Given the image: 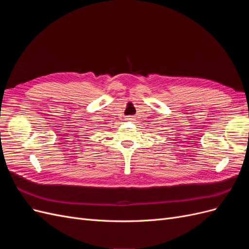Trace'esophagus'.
<instances>
[{
  "label": "esophagus",
  "instance_id": "1",
  "mask_svg": "<svg viewBox=\"0 0 249 249\" xmlns=\"http://www.w3.org/2000/svg\"><path fill=\"white\" fill-rule=\"evenodd\" d=\"M125 119L127 120V122H131V120H134V117L133 116H127Z\"/></svg>",
  "mask_w": 249,
  "mask_h": 249
}]
</instances>
